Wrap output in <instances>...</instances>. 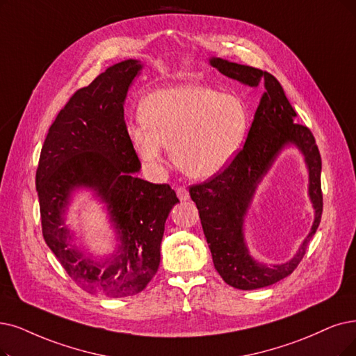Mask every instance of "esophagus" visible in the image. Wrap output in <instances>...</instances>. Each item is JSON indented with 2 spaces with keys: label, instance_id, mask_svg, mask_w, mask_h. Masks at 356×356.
Segmentation results:
<instances>
[{
  "label": "esophagus",
  "instance_id": "obj_1",
  "mask_svg": "<svg viewBox=\"0 0 356 356\" xmlns=\"http://www.w3.org/2000/svg\"><path fill=\"white\" fill-rule=\"evenodd\" d=\"M177 195H178V198H179L181 202H184V200H188V198H190L188 190H187L186 187H178V188H177Z\"/></svg>",
  "mask_w": 356,
  "mask_h": 356
}]
</instances>
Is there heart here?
<instances>
[{"label": "heart", "mask_w": 356, "mask_h": 356, "mask_svg": "<svg viewBox=\"0 0 356 356\" xmlns=\"http://www.w3.org/2000/svg\"><path fill=\"white\" fill-rule=\"evenodd\" d=\"M143 124L129 137L138 158L163 166V149L181 172L210 179L234 161L248 130L245 106L238 97L202 84H182L149 95L140 106Z\"/></svg>", "instance_id": "1"}]
</instances>
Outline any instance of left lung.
<instances>
[{"label": "left lung", "mask_w": 356, "mask_h": 356, "mask_svg": "<svg viewBox=\"0 0 356 356\" xmlns=\"http://www.w3.org/2000/svg\"><path fill=\"white\" fill-rule=\"evenodd\" d=\"M210 64L222 74L248 86H259L260 81H264L266 92L255 111L244 147L223 172L191 186L190 195L198 209L213 264L222 279L227 285L243 291L266 288L293 272L320 225L323 213L321 156L311 130L295 122L296 112L275 76L222 58H211ZM291 143L306 156L310 172L309 191L315 204L316 219L312 232L292 261L276 266L260 265L250 259L243 244V216L258 182L278 152Z\"/></svg>", "instance_id": "obj_1"}]
</instances>
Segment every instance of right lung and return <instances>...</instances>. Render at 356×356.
<instances>
[{"mask_svg": "<svg viewBox=\"0 0 356 356\" xmlns=\"http://www.w3.org/2000/svg\"><path fill=\"white\" fill-rule=\"evenodd\" d=\"M141 65L109 67L68 99L49 127L36 169L42 235L68 276L90 293L122 298L143 291L158 272L170 209L179 203L168 184L140 179L138 156L124 120L127 92ZM88 186L108 204L120 247L96 262L69 244L62 213L76 188Z\"/></svg>", "mask_w": 356, "mask_h": 356, "instance_id": "add662e5", "label": "right lung"}]
</instances>
